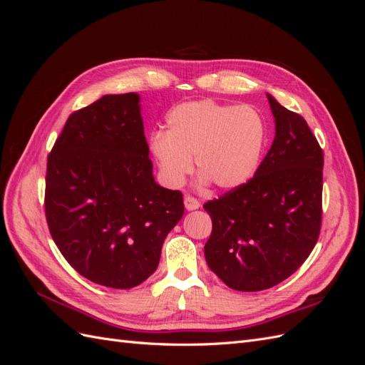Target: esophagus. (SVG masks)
<instances>
[{
	"label": "esophagus",
	"mask_w": 365,
	"mask_h": 365,
	"mask_svg": "<svg viewBox=\"0 0 365 365\" xmlns=\"http://www.w3.org/2000/svg\"><path fill=\"white\" fill-rule=\"evenodd\" d=\"M184 205H185L187 210H196V208L201 207V202L197 201L196 197H193L190 195H185L184 196Z\"/></svg>",
	"instance_id": "esophagus-1"
}]
</instances>
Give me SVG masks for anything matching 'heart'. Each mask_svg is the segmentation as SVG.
Instances as JSON below:
<instances>
[{"mask_svg":"<svg viewBox=\"0 0 365 365\" xmlns=\"http://www.w3.org/2000/svg\"><path fill=\"white\" fill-rule=\"evenodd\" d=\"M264 123L248 106L212 98L176 105L168 114V132L150 135V152L165 184L178 187L192 172L219 190H233L256 173L264 146Z\"/></svg>","mask_w":365,"mask_h":365,"instance_id":"1","label":"heart"}]
</instances>
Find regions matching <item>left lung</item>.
Here are the masks:
<instances>
[{
	"label": "left lung",
	"mask_w": 365,
	"mask_h": 365,
	"mask_svg": "<svg viewBox=\"0 0 365 365\" xmlns=\"http://www.w3.org/2000/svg\"><path fill=\"white\" fill-rule=\"evenodd\" d=\"M275 137L252 178L207 201L208 268L228 288L269 289L312 252L323 215V149L306 120L268 96Z\"/></svg>",
	"instance_id": "8db88e82"
}]
</instances>
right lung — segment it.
I'll return each mask as SVG.
<instances>
[{"instance_id": "1", "label": "right lung", "mask_w": 365, "mask_h": 365, "mask_svg": "<svg viewBox=\"0 0 365 365\" xmlns=\"http://www.w3.org/2000/svg\"><path fill=\"white\" fill-rule=\"evenodd\" d=\"M135 93L74 111L47 158L46 217L54 244L85 279L129 289L157 269L184 215L182 193L158 185Z\"/></svg>"}]
</instances>
